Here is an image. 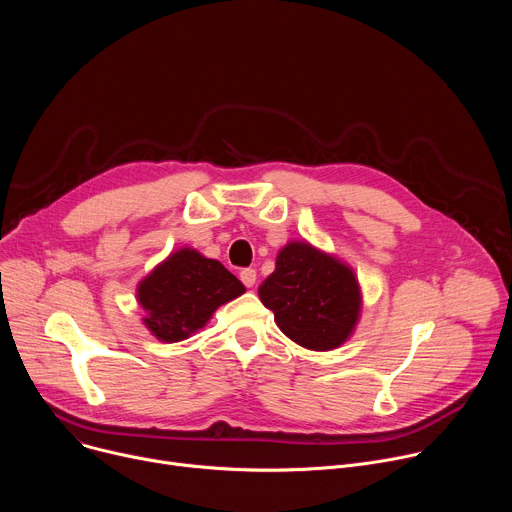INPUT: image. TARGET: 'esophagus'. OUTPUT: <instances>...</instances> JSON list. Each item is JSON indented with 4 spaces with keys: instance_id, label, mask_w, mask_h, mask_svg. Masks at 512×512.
Wrapping results in <instances>:
<instances>
[{
    "instance_id": "34e87169",
    "label": "esophagus",
    "mask_w": 512,
    "mask_h": 512,
    "mask_svg": "<svg viewBox=\"0 0 512 512\" xmlns=\"http://www.w3.org/2000/svg\"><path fill=\"white\" fill-rule=\"evenodd\" d=\"M239 277H241V281H243L247 287H253L255 281H257V271H255L253 267H247V269L241 271Z\"/></svg>"
}]
</instances>
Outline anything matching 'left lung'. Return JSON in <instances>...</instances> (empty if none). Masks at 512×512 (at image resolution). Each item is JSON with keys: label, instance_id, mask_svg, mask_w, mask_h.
<instances>
[{"label": "left lung", "instance_id": "left-lung-1", "mask_svg": "<svg viewBox=\"0 0 512 512\" xmlns=\"http://www.w3.org/2000/svg\"><path fill=\"white\" fill-rule=\"evenodd\" d=\"M259 298L289 340L316 352L350 340L362 314L354 269L306 239L279 249L275 271L259 285Z\"/></svg>", "mask_w": 512, "mask_h": 512}]
</instances>
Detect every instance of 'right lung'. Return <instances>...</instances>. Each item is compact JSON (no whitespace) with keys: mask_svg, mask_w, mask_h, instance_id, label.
<instances>
[{"mask_svg":"<svg viewBox=\"0 0 512 512\" xmlns=\"http://www.w3.org/2000/svg\"><path fill=\"white\" fill-rule=\"evenodd\" d=\"M245 294V285L216 259L180 247L135 289L143 326L160 342H182L202 330L216 308Z\"/></svg>","mask_w":512,"mask_h":512,"instance_id":"right-lung-1","label":"right lung"}]
</instances>
